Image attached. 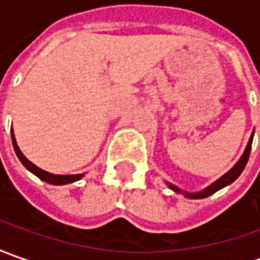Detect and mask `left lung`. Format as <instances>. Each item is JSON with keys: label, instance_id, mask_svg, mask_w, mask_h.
<instances>
[{"label": "left lung", "instance_id": "8db88e82", "mask_svg": "<svg viewBox=\"0 0 260 260\" xmlns=\"http://www.w3.org/2000/svg\"><path fill=\"white\" fill-rule=\"evenodd\" d=\"M253 133H255V132H252V136H250V139H249V142H247V146H246L245 152H243V155L240 156V159L236 162V165L233 166L229 172H225L221 178H218L217 181H214L211 185H208V186L204 188V189H201V191H198V192H188V191H184V189H181V188L175 186V185L171 184V182H166V185H168L174 192H176V194L184 195L185 198H189V200H201V198H207V197L213 195L214 192H217L218 189L224 188V186L230 185L232 182H235L236 179L240 176V174L243 172L246 164H247V159H249V155H250V149H252Z\"/></svg>", "mask_w": 260, "mask_h": 260}]
</instances>
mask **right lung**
<instances>
[{"label": "right lung", "instance_id": "right-lung-1", "mask_svg": "<svg viewBox=\"0 0 260 260\" xmlns=\"http://www.w3.org/2000/svg\"><path fill=\"white\" fill-rule=\"evenodd\" d=\"M11 139H13V147H14L15 150V155L17 157L20 159V162L24 165V168L27 171H30L31 174L36 175L39 179H42V181H45L47 184L50 185H66V184H72V182H76V181H79L84 174H76V175H55V174H50V172H46L43 169H40L39 166H36L35 164H31L27 157H25L23 153H21V150H20V147L17 146V142H15V137L14 133H13V130H11Z\"/></svg>", "mask_w": 260, "mask_h": 260}]
</instances>
